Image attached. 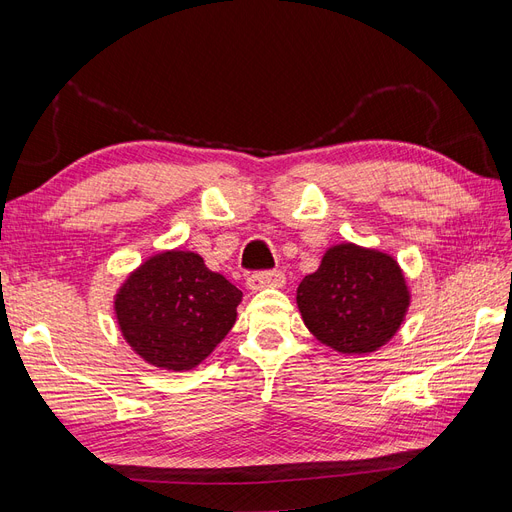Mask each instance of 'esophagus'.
Returning a JSON list of instances; mask_svg holds the SVG:
<instances>
[{"mask_svg": "<svg viewBox=\"0 0 512 512\" xmlns=\"http://www.w3.org/2000/svg\"><path fill=\"white\" fill-rule=\"evenodd\" d=\"M286 277L282 271H258L247 277V288L252 292L265 290V288H282Z\"/></svg>", "mask_w": 512, "mask_h": 512, "instance_id": "1", "label": "esophagus"}]
</instances>
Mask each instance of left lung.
I'll return each instance as SVG.
<instances>
[{"mask_svg":"<svg viewBox=\"0 0 512 512\" xmlns=\"http://www.w3.org/2000/svg\"><path fill=\"white\" fill-rule=\"evenodd\" d=\"M410 299L399 262L356 243L331 245L297 288L309 333L342 354H367L389 344L406 320Z\"/></svg>","mask_w":512,"mask_h":512,"instance_id":"obj_1","label":"left lung"}]
</instances>
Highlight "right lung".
Masks as SVG:
<instances>
[{
  "instance_id": "obj_1",
  "label": "right lung",
  "mask_w": 512,
  "mask_h": 512,
  "mask_svg": "<svg viewBox=\"0 0 512 512\" xmlns=\"http://www.w3.org/2000/svg\"><path fill=\"white\" fill-rule=\"evenodd\" d=\"M243 292L190 250L141 262L115 292L119 331L141 359L166 371L203 363L237 322Z\"/></svg>"
}]
</instances>
